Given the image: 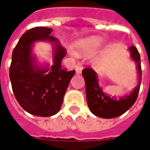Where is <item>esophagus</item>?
<instances>
[{"mask_svg":"<svg viewBox=\"0 0 150 150\" xmlns=\"http://www.w3.org/2000/svg\"><path fill=\"white\" fill-rule=\"evenodd\" d=\"M82 65H81V64L78 63L77 64V65L75 67V70H76V73L77 74H81V72H82Z\"/></svg>","mask_w":150,"mask_h":150,"instance_id":"esophagus-1","label":"esophagus"}]
</instances>
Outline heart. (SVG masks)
<instances>
[{"mask_svg": "<svg viewBox=\"0 0 150 150\" xmlns=\"http://www.w3.org/2000/svg\"><path fill=\"white\" fill-rule=\"evenodd\" d=\"M101 42L102 40L98 37H90L77 41L74 44V48L77 53L88 54L97 49L100 46Z\"/></svg>", "mask_w": 150, "mask_h": 150, "instance_id": "1", "label": "heart"}]
</instances>
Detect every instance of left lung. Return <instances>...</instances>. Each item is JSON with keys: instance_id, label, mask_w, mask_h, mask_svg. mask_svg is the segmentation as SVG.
I'll list each match as a JSON object with an SVG mask.
<instances>
[{"instance_id": "1", "label": "left lung", "mask_w": 150, "mask_h": 150, "mask_svg": "<svg viewBox=\"0 0 150 150\" xmlns=\"http://www.w3.org/2000/svg\"><path fill=\"white\" fill-rule=\"evenodd\" d=\"M128 50L130 52L131 60L137 64L138 75L137 84L128 94L116 97L107 94L99 86L98 74L95 71L90 68H86L82 70V75L86 82L88 107L90 111L98 117L103 119L118 117L129 110L137 98L141 82V56L135 46L129 47Z\"/></svg>"}]
</instances>
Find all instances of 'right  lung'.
<instances>
[{"label": "right lung", "instance_id": "right-lung-1", "mask_svg": "<svg viewBox=\"0 0 150 150\" xmlns=\"http://www.w3.org/2000/svg\"><path fill=\"white\" fill-rule=\"evenodd\" d=\"M52 29L35 27L23 34L13 51L9 78L16 99L30 114L48 117L58 113L75 70L61 68L66 50L58 39L50 35ZM53 46V65L39 63L33 53L36 42Z\"/></svg>", "mask_w": 150, "mask_h": 150}]
</instances>
